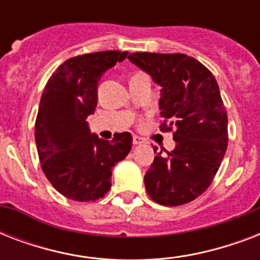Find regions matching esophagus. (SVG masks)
I'll return each instance as SVG.
<instances>
[{"instance_id":"obj_1","label":"esophagus","mask_w":260,"mask_h":260,"mask_svg":"<svg viewBox=\"0 0 260 260\" xmlns=\"http://www.w3.org/2000/svg\"><path fill=\"white\" fill-rule=\"evenodd\" d=\"M132 143H134L135 146H138V144H140L142 142V139L139 138V136H134V139H132Z\"/></svg>"}]
</instances>
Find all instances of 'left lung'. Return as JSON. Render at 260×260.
Listing matches in <instances>:
<instances>
[{"instance_id":"8db88e82","label":"left lung","mask_w":260,"mask_h":260,"mask_svg":"<svg viewBox=\"0 0 260 260\" xmlns=\"http://www.w3.org/2000/svg\"><path fill=\"white\" fill-rule=\"evenodd\" d=\"M131 62L162 87L160 131L171 132L173 151L155 155L144 175L151 200L178 206L201 196L218 171L228 146V117L214 75L185 54L134 52Z\"/></svg>"}]
</instances>
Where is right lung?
<instances>
[{
    "instance_id": "obj_1",
    "label": "right lung",
    "mask_w": 260,
    "mask_h": 260,
    "mask_svg": "<svg viewBox=\"0 0 260 260\" xmlns=\"http://www.w3.org/2000/svg\"><path fill=\"white\" fill-rule=\"evenodd\" d=\"M126 56V51H100L67 59L44 87L35 122L39 160L51 185L70 200L104 197L112 169L129 154V132L106 142L90 134L86 121L97 106L101 77Z\"/></svg>"
}]
</instances>
